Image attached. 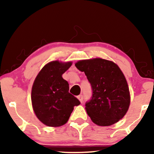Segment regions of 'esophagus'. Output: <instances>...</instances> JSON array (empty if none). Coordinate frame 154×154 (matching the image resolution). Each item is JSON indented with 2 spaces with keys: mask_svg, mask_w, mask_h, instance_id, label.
I'll return each instance as SVG.
<instances>
[{
  "mask_svg": "<svg viewBox=\"0 0 154 154\" xmlns=\"http://www.w3.org/2000/svg\"><path fill=\"white\" fill-rule=\"evenodd\" d=\"M77 98L79 99V101H80V102H81V103L83 102V95H82V94H80V95L78 96Z\"/></svg>",
  "mask_w": 154,
  "mask_h": 154,
  "instance_id": "esophagus-1",
  "label": "esophagus"
}]
</instances>
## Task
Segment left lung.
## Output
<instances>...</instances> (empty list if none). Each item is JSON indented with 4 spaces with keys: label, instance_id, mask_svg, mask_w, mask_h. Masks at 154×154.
<instances>
[{
    "label": "left lung",
    "instance_id": "left-lung-1",
    "mask_svg": "<svg viewBox=\"0 0 154 154\" xmlns=\"http://www.w3.org/2000/svg\"><path fill=\"white\" fill-rule=\"evenodd\" d=\"M76 68L85 73L92 87L85 109L92 121L109 126L123 119L129 109L130 96L125 77L114 62L101 58L80 60Z\"/></svg>",
    "mask_w": 154,
    "mask_h": 154
}]
</instances>
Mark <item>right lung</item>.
Returning <instances> with one entry per match:
<instances>
[{
  "instance_id": "1",
  "label": "right lung",
  "mask_w": 154,
  "mask_h": 154,
  "mask_svg": "<svg viewBox=\"0 0 154 154\" xmlns=\"http://www.w3.org/2000/svg\"><path fill=\"white\" fill-rule=\"evenodd\" d=\"M72 62L52 61L40 71L31 90V102L40 121L49 127H60L68 121L73 107L81 104L69 93V83L62 78Z\"/></svg>"
}]
</instances>
